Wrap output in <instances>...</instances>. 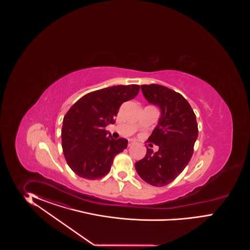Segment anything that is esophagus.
Returning a JSON list of instances; mask_svg holds the SVG:
<instances>
[{"label": "esophagus", "instance_id": "34e87169", "mask_svg": "<svg viewBox=\"0 0 250 250\" xmlns=\"http://www.w3.org/2000/svg\"><path fill=\"white\" fill-rule=\"evenodd\" d=\"M135 144V141H133V140H129L128 146H131L132 145Z\"/></svg>", "mask_w": 250, "mask_h": 250}]
</instances>
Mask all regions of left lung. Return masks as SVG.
I'll use <instances>...</instances> for the list:
<instances>
[{
    "label": "left lung",
    "mask_w": 250,
    "mask_h": 250,
    "mask_svg": "<svg viewBox=\"0 0 250 250\" xmlns=\"http://www.w3.org/2000/svg\"><path fill=\"white\" fill-rule=\"evenodd\" d=\"M145 98L159 106L161 116L147 142L159 146L158 152L146 148L136 169L145 182L162 187L173 182L188 165L198 137L196 116L181 93L159 84L141 85Z\"/></svg>",
    "instance_id": "8db88e82"
}]
</instances>
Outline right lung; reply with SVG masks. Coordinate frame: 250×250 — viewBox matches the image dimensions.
Segmentation results:
<instances>
[{"mask_svg":"<svg viewBox=\"0 0 250 250\" xmlns=\"http://www.w3.org/2000/svg\"><path fill=\"white\" fill-rule=\"evenodd\" d=\"M139 85H117L91 91L78 100L63 118L61 144L72 171L87 180L104 177L114 157L127 147L125 138L114 139L105 127L114 124L123 103L135 98Z\"/></svg>","mask_w":250,"mask_h":250,"instance_id":"right-lung-1","label":"right lung"}]
</instances>
